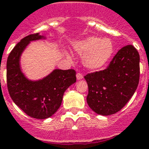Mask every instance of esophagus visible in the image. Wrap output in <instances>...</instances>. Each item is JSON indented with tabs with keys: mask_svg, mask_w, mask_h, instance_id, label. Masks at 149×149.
Here are the masks:
<instances>
[{
	"mask_svg": "<svg viewBox=\"0 0 149 149\" xmlns=\"http://www.w3.org/2000/svg\"><path fill=\"white\" fill-rule=\"evenodd\" d=\"M83 78V74H82V73H80V72H77V79H82Z\"/></svg>",
	"mask_w": 149,
	"mask_h": 149,
	"instance_id": "34e87169",
	"label": "esophagus"
}]
</instances>
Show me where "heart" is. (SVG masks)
Returning a JSON list of instances; mask_svg holds the SVG:
<instances>
[{
    "label": "heart",
    "instance_id": "1",
    "mask_svg": "<svg viewBox=\"0 0 149 149\" xmlns=\"http://www.w3.org/2000/svg\"><path fill=\"white\" fill-rule=\"evenodd\" d=\"M75 49L84 55L83 63L86 67L98 70L109 61L114 52V46L110 39L92 36L77 43Z\"/></svg>",
    "mask_w": 149,
    "mask_h": 149
}]
</instances>
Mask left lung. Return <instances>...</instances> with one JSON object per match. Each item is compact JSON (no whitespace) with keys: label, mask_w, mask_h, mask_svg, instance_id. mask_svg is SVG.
<instances>
[{"label":"left lung","mask_w":149,"mask_h":149,"mask_svg":"<svg viewBox=\"0 0 149 149\" xmlns=\"http://www.w3.org/2000/svg\"><path fill=\"white\" fill-rule=\"evenodd\" d=\"M139 60L138 50L129 44L118 50L107 68L86 75V101L94 112L109 116L126 105L139 85Z\"/></svg>","instance_id":"8db88e82"}]
</instances>
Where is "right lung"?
Returning <instances> with one entry per match:
<instances>
[{"label":"right lung","mask_w":149,"mask_h":149,"mask_svg":"<svg viewBox=\"0 0 149 149\" xmlns=\"http://www.w3.org/2000/svg\"><path fill=\"white\" fill-rule=\"evenodd\" d=\"M42 38L38 33L23 38L7 61V85L12 100L29 116L38 119L52 116L62 103L64 92L77 81L74 70H55L38 81L24 77L20 67V55L31 41Z\"/></svg>","instance_id":"1"}]
</instances>
